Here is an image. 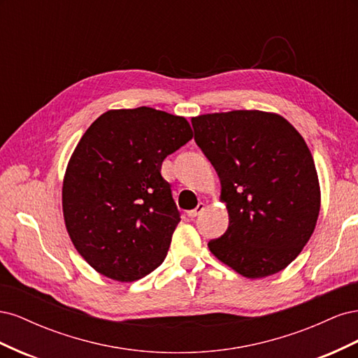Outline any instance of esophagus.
I'll list each match as a JSON object with an SVG mask.
<instances>
[{
    "label": "esophagus",
    "mask_w": 358,
    "mask_h": 358,
    "mask_svg": "<svg viewBox=\"0 0 358 358\" xmlns=\"http://www.w3.org/2000/svg\"><path fill=\"white\" fill-rule=\"evenodd\" d=\"M203 210H204V203H199L196 209H192V210L188 212V216H189V218H196V216H199Z\"/></svg>",
    "instance_id": "1"
}]
</instances>
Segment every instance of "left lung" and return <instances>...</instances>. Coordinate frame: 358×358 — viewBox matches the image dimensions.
Here are the masks:
<instances>
[{
  "instance_id": "1",
  "label": "left lung",
  "mask_w": 358,
  "mask_h": 358,
  "mask_svg": "<svg viewBox=\"0 0 358 358\" xmlns=\"http://www.w3.org/2000/svg\"><path fill=\"white\" fill-rule=\"evenodd\" d=\"M191 122L229 210V229L208 243L210 252L245 278L280 272L308 243L320 213L318 175L306 142L276 113L233 110Z\"/></svg>"
}]
</instances>
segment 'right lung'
I'll list each match as a JSON object with an SVG mask.
<instances>
[{
	"label": "right lung",
	"mask_w": 358,
	"mask_h": 358,
	"mask_svg": "<svg viewBox=\"0 0 358 358\" xmlns=\"http://www.w3.org/2000/svg\"><path fill=\"white\" fill-rule=\"evenodd\" d=\"M191 138L185 117L145 106L106 112L86 129L64 178L62 212L96 272L133 282L164 262L180 213L161 166Z\"/></svg>",
	"instance_id": "obj_1"
}]
</instances>
